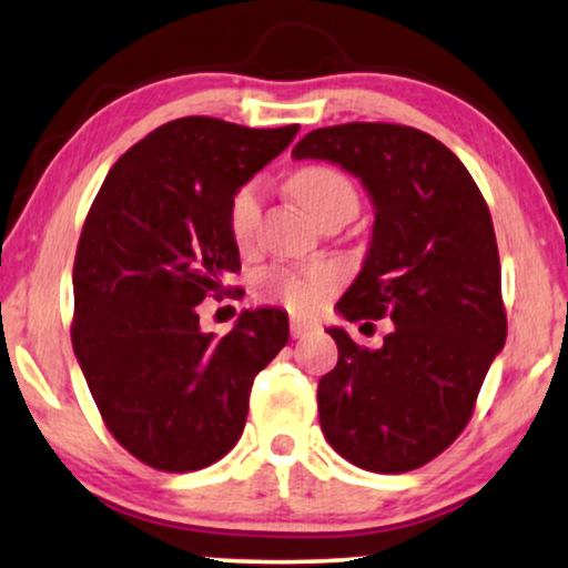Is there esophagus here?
Segmentation results:
<instances>
[{
	"instance_id": "34e87169",
	"label": "esophagus",
	"mask_w": 568,
	"mask_h": 568,
	"mask_svg": "<svg viewBox=\"0 0 568 568\" xmlns=\"http://www.w3.org/2000/svg\"><path fill=\"white\" fill-rule=\"evenodd\" d=\"M316 329H318V324L311 322V318H305V316H292L290 318L292 337H305V335H311V332H316Z\"/></svg>"
}]
</instances>
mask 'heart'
Returning <instances> with one entry per match:
<instances>
[{
  "label": "heart",
  "instance_id": "heart-1",
  "mask_svg": "<svg viewBox=\"0 0 568 568\" xmlns=\"http://www.w3.org/2000/svg\"><path fill=\"white\" fill-rule=\"evenodd\" d=\"M292 193L308 210V215L322 220L332 212H348L353 217L358 210V193L339 170L332 166H303L292 178ZM263 183L250 180L231 196L229 229L233 242L246 246L255 239L263 217ZM339 282L332 265H308V268H271L257 278V290L265 297L278 300L292 311H313Z\"/></svg>",
  "mask_w": 568,
  "mask_h": 568
}]
</instances>
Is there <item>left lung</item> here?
I'll return each mask as SVG.
<instances>
[{
	"mask_svg": "<svg viewBox=\"0 0 568 568\" xmlns=\"http://www.w3.org/2000/svg\"><path fill=\"white\" fill-rule=\"evenodd\" d=\"M292 156L324 159L362 180L375 229L337 313L396 324L377 351L343 326L326 329L339 353L318 379L326 442L372 473L423 468L465 430L508 337L489 206L455 153L415 126H322Z\"/></svg>",
	"mask_w": 568,
	"mask_h": 568,
	"instance_id": "8db88e82",
	"label": "left lung"
}]
</instances>
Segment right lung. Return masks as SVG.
Returning <instances> with one entry per match:
<instances>
[{
	"instance_id": "add662e5",
	"label": "right lung",
	"mask_w": 568,
	"mask_h": 568,
	"mask_svg": "<svg viewBox=\"0 0 568 568\" xmlns=\"http://www.w3.org/2000/svg\"><path fill=\"white\" fill-rule=\"evenodd\" d=\"M297 124L166 122L111 166L73 260L71 343L100 417L140 463L202 470L236 446L255 375L290 339L278 308L244 311L225 337L196 305L242 268L231 196Z\"/></svg>"
}]
</instances>
